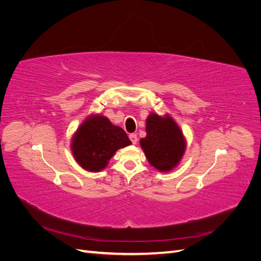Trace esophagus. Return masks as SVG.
<instances>
[{
  "label": "esophagus",
  "instance_id": "1",
  "mask_svg": "<svg viewBox=\"0 0 261 261\" xmlns=\"http://www.w3.org/2000/svg\"><path fill=\"white\" fill-rule=\"evenodd\" d=\"M129 139H130V141L132 143L135 145V144H137V140H138V137H137V135L136 134H130L129 135Z\"/></svg>",
  "mask_w": 261,
  "mask_h": 261
}]
</instances>
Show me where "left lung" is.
Masks as SVG:
<instances>
[{"label": "left lung", "instance_id": "1", "mask_svg": "<svg viewBox=\"0 0 261 261\" xmlns=\"http://www.w3.org/2000/svg\"><path fill=\"white\" fill-rule=\"evenodd\" d=\"M145 138L140 139L148 162L160 172L175 169L186 150V140L177 123L170 114L151 112L146 120Z\"/></svg>", "mask_w": 261, "mask_h": 261}]
</instances>
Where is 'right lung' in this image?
Here are the masks:
<instances>
[{"instance_id": "right-lung-1", "label": "right lung", "mask_w": 261, "mask_h": 261, "mask_svg": "<svg viewBox=\"0 0 261 261\" xmlns=\"http://www.w3.org/2000/svg\"><path fill=\"white\" fill-rule=\"evenodd\" d=\"M130 144L123 128L113 125L107 116L92 114L75 132L70 149L76 162L83 169L100 172L107 168L118 149Z\"/></svg>"}]
</instances>
